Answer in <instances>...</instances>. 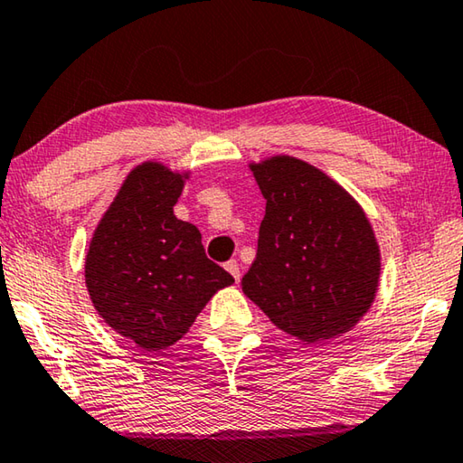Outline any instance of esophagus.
<instances>
[{
    "label": "esophagus",
    "instance_id": "obj_1",
    "mask_svg": "<svg viewBox=\"0 0 463 463\" xmlns=\"http://www.w3.org/2000/svg\"><path fill=\"white\" fill-rule=\"evenodd\" d=\"M224 268H226V271H229V274L234 278V282H239V280H241V263H239L237 260L226 261V263H224Z\"/></svg>",
    "mask_w": 463,
    "mask_h": 463
}]
</instances>
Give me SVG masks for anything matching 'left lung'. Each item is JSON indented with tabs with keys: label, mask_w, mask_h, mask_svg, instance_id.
Instances as JSON below:
<instances>
[{
	"label": "left lung",
	"mask_w": 463,
	"mask_h": 463,
	"mask_svg": "<svg viewBox=\"0 0 463 463\" xmlns=\"http://www.w3.org/2000/svg\"><path fill=\"white\" fill-rule=\"evenodd\" d=\"M249 168L266 216L243 292L297 340L317 344L350 332L371 309L381 276L379 243L361 203L288 154Z\"/></svg>",
	"instance_id": "obj_1"
}]
</instances>
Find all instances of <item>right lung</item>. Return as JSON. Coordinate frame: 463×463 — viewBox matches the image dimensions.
<instances>
[{"mask_svg":"<svg viewBox=\"0 0 463 463\" xmlns=\"http://www.w3.org/2000/svg\"><path fill=\"white\" fill-rule=\"evenodd\" d=\"M189 175L158 160L131 168L86 251L94 309L113 332L148 352L179 342L208 300L234 282L205 258L200 231L175 216Z\"/></svg>","mask_w":463,"mask_h":463,"instance_id":"obj_1","label":"right lung"}]
</instances>
